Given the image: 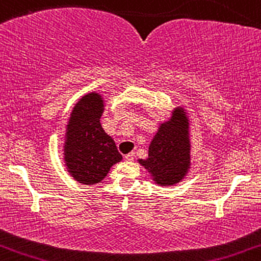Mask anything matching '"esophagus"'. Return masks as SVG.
Wrapping results in <instances>:
<instances>
[{"label":"esophagus","mask_w":261,"mask_h":261,"mask_svg":"<svg viewBox=\"0 0 261 261\" xmlns=\"http://www.w3.org/2000/svg\"><path fill=\"white\" fill-rule=\"evenodd\" d=\"M125 161H133L134 160V153H128V154L124 155Z\"/></svg>","instance_id":"esophagus-1"}]
</instances>
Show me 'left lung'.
Returning <instances> with one entry per match:
<instances>
[{
	"label": "left lung",
	"instance_id": "1",
	"mask_svg": "<svg viewBox=\"0 0 261 261\" xmlns=\"http://www.w3.org/2000/svg\"><path fill=\"white\" fill-rule=\"evenodd\" d=\"M138 162L160 186L177 185L189 173L190 122L182 107L174 108L170 119L158 127L148 147V157L138 160Z\"/></svg>",
	"mask_w": 261,
	"mask_h": 261
}]
</instances>
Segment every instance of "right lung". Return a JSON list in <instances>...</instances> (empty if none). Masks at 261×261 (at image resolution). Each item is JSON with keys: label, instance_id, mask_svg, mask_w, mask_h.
Returning a JSON list of instances; mask_svg holds the SVG:
<instances>
[{"label": "right lung", "instance_id": "add662e5", "mask_svg": "<svg viewBox=\"0 0 261 261\" xmlns=\"http://www.w3.org/2000/svg\"><path fill=\"white\" fill-rule=\"evenodd\" d=\"M103 112L100 94L88 93L75 104L66 124L64 161L66 170L79 184H99L112 166L123 158L112 137L101 128Z\"/></svg>", "mask_w": 261, "mask_h": 261}]
</instances>
